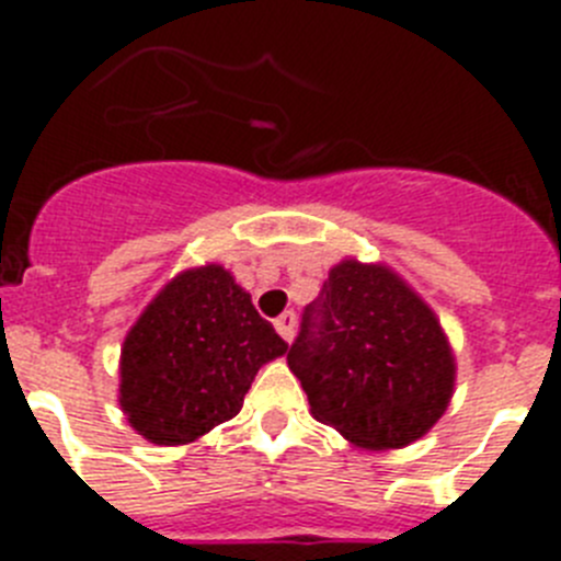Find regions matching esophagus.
Segmentation results:
<instances>
[{"instance_id": "obj_1", "label": "esophagus", "mask_w": 561, "mask_h": 561, "mask_svg": "<svg viewBox=\"0 0 561 561\" xmlns=\"http://www.w3.org/2000/svg\"><path fill=\"white\" fill-rule=\"evenodd\" d=\"M275 329H277V334L284 336L286 342L295 340V329H297L295 311H284V314L277 317V320H275Z\"/></svg>"}]
</instances>
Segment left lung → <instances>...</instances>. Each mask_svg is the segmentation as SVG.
Instances as JSON below:
<instances>
[{
    "mask_svg": "<svg viewBox=\"0 0 561 561\" xmlns=\"http://www.w3.org/2000/svg\"><path fill=\"white\" fill-rule=\"evenodd\" d=\"M286 359L314 419L365 449L408 447L453 399L447 336L421 297L385 266H334L304 309Z\"/></svg>",
    "mask_w": 561,
    "mask_h": 561,
    "instance_id": "obj_1",
    "label": "left lung"
}]
</instances>
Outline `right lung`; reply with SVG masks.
Instances as JSON below:
<instances>
[{"instance_id": "add662e5", "label": "right lung", "mask_w": 561, "mask_h": 561, "mask_svg": "<svg viewBox=\"0 0 561 561\" xmlns=\"http://www.w3.org/2000/svg\"><path fill=\"white\" fill-rule=\"evenodd\" d=\"M286 348L230 272H182L123 342L121 408L151 444H187L230 421L257 368Z\"/></svg>"}]
</instances>
